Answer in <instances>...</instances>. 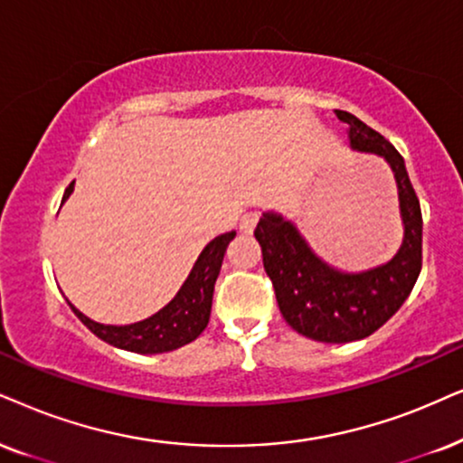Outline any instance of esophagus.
Here are the masks:
<instances>
[{"instance_id": "esophagus-1", "label": "esophagus", "mask_w": 463, "mask_h": 463, "mask_svg": "<svg viewBox=\"0 0 463 463\" xmlns=\"http://www.w3.org/2000/svg\"><path fill=\"white\" fill-rule=\"evenodd\" d=\"M256 222H259V212H250L243 215L241 222H239V228H241L243 232H251L256 228Z\"/></svg>"}]
</instances>
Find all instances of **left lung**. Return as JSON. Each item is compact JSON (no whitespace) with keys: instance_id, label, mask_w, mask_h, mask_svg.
I'll return each instance as SVG.
<instances>
[{"instance_id":"left-lung-1","label":"left lung","mask_w":463,"mask_h":463,"mask_svg":"<svg viewBox=\"0 0 463 463\" xmlns=\"http://www.w3.org/2000/svg\"><path fill=\"white\" fill-rule=\"evenodd\" d=\"M335 115L348 126L350 149L383 157L393 171L403 226L393 259L363 271H344L320 259L299 228L278 212L262 213L254 231L284 320L301 335L325 344L354 342L387 323L414 288L423 254L420 204L400 151L359 117L346 110Z\"/></svg>"}]
</instances>
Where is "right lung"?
<instances>
[{
  "label": "right lung",
  "instance_id": "right-lung-1",
  "mask_svg": "<svg viewBox=\"0 0 463 463\" xmlns=\"http://www.w3.org/2000/svg\"><path fill=\"white\" fill-rule=\"evenodd\" d=\"M72 192L74 181L68 185L61 203H66ZM235 231L224 232V235L215 237L204 245L190 275L177 290V295L149 318L132 325H102L87 318L72 303H70V307L93 335L104 339L115 348L130 350V353L138 354H160L177 350L185 344L194 342L207 326L209 316H212L215 279L220 275L228 243L235 239Z\"/></svg>",
  "mask_w": 463,
  "mask_h": 463
}]
</instances>
